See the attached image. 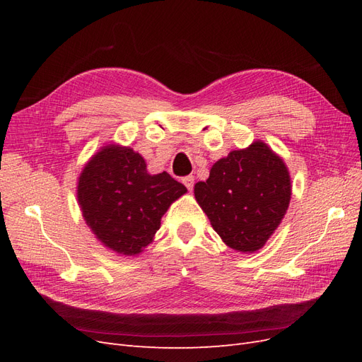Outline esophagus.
I'll list each match as a JSON object with an SVG mask.
<instances>
[{"label": "esophagus", "instance_id": "obj_1", "mask_svg": "<svg viewBox=\"0 0 362 362\" xmlns=\"http://www.w3.org/2000/svg\"><path fill=\"white\" fill-rule=\"evenodd\" d=\"M182 182H184L185 187H187L189 190H192L193 185H194V177H192V175H189V177H184Z\"/></svg>", "mask_w": 362, "mask_h": 362}]
</instances>
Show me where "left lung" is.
<instances>
[{
	"instance_id": "1",
	"label": "left lung",
	"mask_w": 362,
	"mask_h": 362,
	"mask_svg": "<svg viewBox=\"0 0 362 362\" xmlns=\"http://www.w3.org/2000/svg\"><path fill=\"white\" fill-rule=\"evenodd\" d=\"M194 198L229 247L255 252L287 211L290 175L282 158L255 141L216 161L208 180L196 182Z\"/></svg>"
}]
</instances>
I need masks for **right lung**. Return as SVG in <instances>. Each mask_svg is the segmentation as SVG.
<instances>
[{
  "mask_svg": "<svg viewBox=\"0 0 362 362\" xmlns=\"http://www.w3.org/2000/svg\"><path fill=\"white\" fill-rule=\"evenodd\" d=\"M185 192L168 172L149 175L144 157L131 148L110 145L83 169L78 204L104 246L136 255L152 242L163 214Z\"/></svg>",
  "mask_w": 362,
  "mask_h": 362,
  "instance_id": "right-lung-1",
  "label": "right lung"
}]
</instances>
